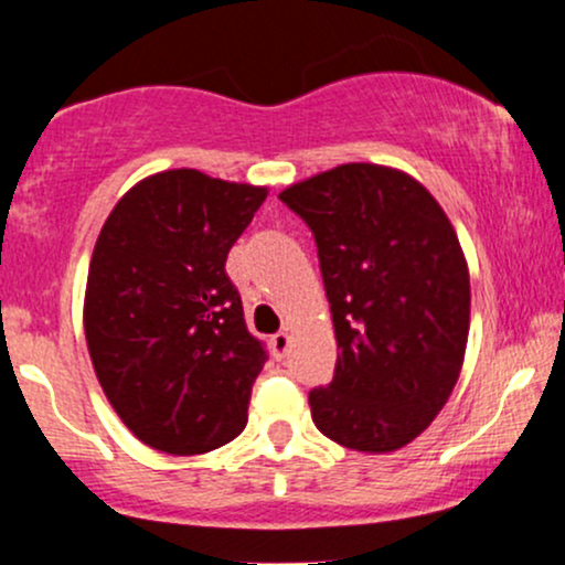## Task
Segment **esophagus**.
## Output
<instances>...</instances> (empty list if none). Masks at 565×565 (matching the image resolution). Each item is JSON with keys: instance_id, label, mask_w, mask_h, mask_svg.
Wrapping results in <instances>:
<instances>
[{"instance_id": "34e87169", "label": "esophagus", "mask_w": 565, "mask_h": 565, "mask_svg": "<svg viewBox=\"0 0 565 565\" xmlns=\"http://www.w3.org/2000/svg\"><path fill=\"white\" fill-rule=\"evenodd\" d=\"M270 345H274V355H276V359H284V355L289 353V345H291L289 332H278V334H274V340H270Z\"/></svg>"}]
</instances>
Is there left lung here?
Returning <instances> with one entry per match:
<instances>
[{
    "label": "left lung",
    "instance_id": "8db88e82",
    "mask_svg": "<svg viewBox=\"0 0 565 565\" xmlns=\"http://www.w3.org/2000/svg\"><path fill=\"white\" fill-rule=\"evenodd\" d=\"M278 199L313 231L337 337L310 417L348 449L387 454L436 419L462 372L470 274L454 225L412 174L340 164Z\"/></svg>",
    "mask_w": 565,
    "mask_h": 565
}]
</instances>
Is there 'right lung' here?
Instances as JSON below:
<instances>
[{"label":"right lung","mask_w":565,"mask_h":565,"mask_svg":"<svg viewBox=\"0 0 565 565\" xmlns=\"http://www.w3.org/2000/svg\"><path fill=\"white\" fill-rule=\"evenodd\" d=\"M268 188L199 170L140 180L103 223L84 291V337L121 423L164 454H204L244 430L268 353L225 274Z\"/></svg>","instance_id":"right-lung-1"}]
</instances>
